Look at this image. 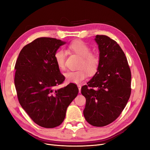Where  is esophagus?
Returning a JSON list of instances; mask_svg holds the SVG:
<instances>
[{
    "label": "esophagus",
    "instance_id": "obj_1",
    "mask_svg": "<svg viewBox=\"0 0 150 150\" xmlns=\"http://www.w3.org/2000/svg\"><path fill=\"white\" fill-rule=\"evenodd\" d=\"M78 88L79 89V92L80 93H81V86L80 84H78Z\"/></svg>",
    "mask_w": 150,
    "mask_h": 150
}]
</instances>
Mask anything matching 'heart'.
Returning a JSON list of instances; mask_svg holds the SVG:
<instances>
[{
	"label": "heart",
	"instance_id": "heart-1",
	"mask_svg": "<svg viewBox=\"0 0 150 150\" xmlns=\"http://www.w3.org/2000/svg\"><path fill=\"white\" fill-rule=\"evenodd\" d=\"M68 48L81 57V61L79 64L80 69L68 71L64 74L67 82L79 83L86 78L88 73L89 75L96 73L100 64V59L98 54L91 52V48L83 40H76L69 45ZM54 57L57 67L64 70L66 67V52L62 49H59L54 54Z\"/></svg>",
	"mask_w": 150,
	"mask_h": 150
}]
</instances>
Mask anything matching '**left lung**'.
Segmentation results:
<instances>
[{
    "label": "left lung",
    "mask_w": 150,
    "mask_h": 150,
    "mask_svg": "<svg viewBox=\"0 0 150 150\" xmlns=\"http://www.w3.org/2000/svg\"><path fill=\"white\" fill-rule=\"evenodd\" d=\"M100 64L96 74L81 88L86 102V120L94 126L111 123L124 110L131 94V74L122 50L114 40L97 35Z\"/></svg>",
    "instance_id": "left-lung-1"
}]
</instances>
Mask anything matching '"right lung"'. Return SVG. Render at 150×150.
<instances>
[{"mask_svg": "<svg viewBox=\"0 0 150 150\" xmlns=\"http://www.w3.org/2000/svg\"><path fill=\"white\" fill-rule=\"evenodd\" d=\"M66 43L54 38H38L22 48L16 61L14 84L19 103L33 121L44 128L62 123L67 107L79 92L73 83L56 89L65 78L54 56Z\"/></svg>", "mask_w": 150, "mask_h": 150, "instance_id": "1", "label": "right lung"}]
</instances>
